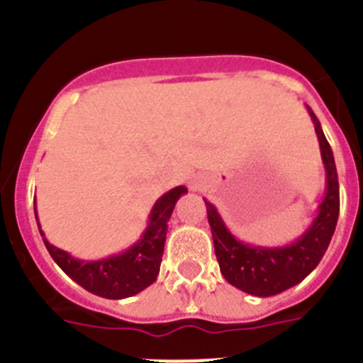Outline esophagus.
I'll return each mask as SVG.
<instances>
[{
  "instance_id": "esophagus-1",
  "label": "esophagus",
  "mask_w": 363,
  "mask_h": 363,
  "mask_svg": "<svg viewBox=\"0 0 363 363\" xmlns=\"http://www.w3.org/2000/svg\"><path fill=\"white\" fill-rule=\"evenodd\" d=\"M191 188H193V189H196V184H191Z\"/></svg>"
}]
</instances>
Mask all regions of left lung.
<instances>
[{
	"mask_svg": "<svg viewBox=\"0 0 363 363\" xmlns=\"http://www.w3.org/2000/svg\"><path fill=\"white\" fill-rule=\"evenodd\" d=\"M307 110L314 121L315 135L321 147V157L326 170V193L319 206L318 216L301 238H298L293 245L280 248L246 245L230 234L216 207L206 200L207 220L213 232L214 253L220 264L221 275L230 286L252 296H275L300 284L315 269L335 232L340 207L335 160L318 117L308 106Z\"/></svg>",
	"mask_w": 363,
	"mask_h": 363,
	"instance_id": "1",
	"label": "left lung"
}]
</instances>
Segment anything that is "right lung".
Listing matches in <instances>:
<instances>
[{
    "mask_svg": "<svg viewBox=\"0 0 363 363\" xmlns=\"http://www.w3.org/2000/svg\"><path fill=\"white\" fill-rule=\"evenodd\" d=\"M184 193H188V188L177 186L157 199L150 211L149 227L143 232L142 239H138V242L118 255L88 262V260L74 259L67 252L52 246L48 239H44V245L52 260L88 293L108 298V300L135 296L140 291L156 282L161 259H163L164 241H167L168 220H170L175 202ZM35 218H37V207H35ZM38 230H40V225H38ZM40 235L44 238L42 230Z\"/></svg>",
    "mask_w": 363,
    "mask_h": 363,
    "instance_id": "1",
    "label": "right lung"
}]
</instances>
